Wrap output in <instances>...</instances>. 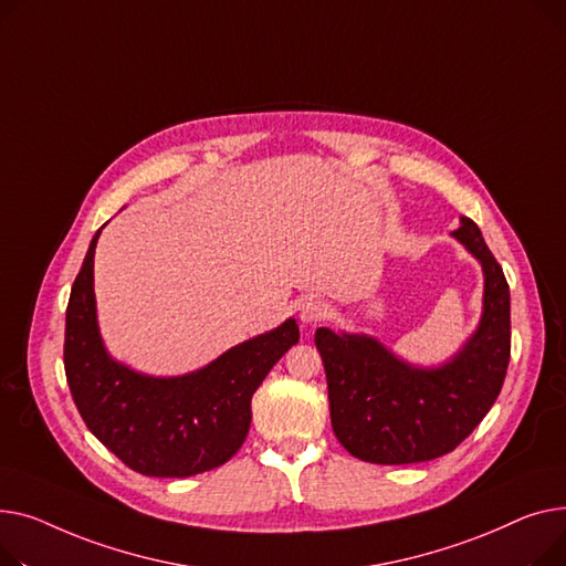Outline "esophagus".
<instances>
[{
    "label": "esophagus",
    "instance_id": "34e87169",
    "mask_svg": "<svg viewBox=\"0 0 566 566\" xmlns=\"http://www.w3.org/2000/svg\"><path fill=\"white\" fill-rule=\"evenodd\" d=\"M326 315V306L324 302H319V298H304L302 304H298V322H302L304 326H311V324H317L319 319H324Z\"/></svg>",
    "mask_w": 566,
    "mask_h": 566
}]
</instances>
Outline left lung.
<instances>
[{
  "instance_id": "1",
  "label": "left lung",
  "mask_w": 566,
  "mask_h": 566,
  "mask_svg": "<svg viewBox=\"0 0 566 566\" xmlns=\"http://www.w3.org/2000/svg\"><path fill=\"white\" fill-rule=\"evenodd\" d=\"M450 235L482 268L478 328L448 360L413 365L368 334L319 326L334 434L356 459L397 467L452 452L493 407L510 363V285L469 217Z\"/></svg>"
}]
</instances>
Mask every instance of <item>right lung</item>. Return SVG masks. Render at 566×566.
<instances>
[{
    "mask_svg": "<svg viewBox=\"0 0 566 566\" xmlns=\"http://www.w3.org/2000/svg\"><path fill=\"white\" fill-rule=\"evenodd\" d=\"M105 228V226H103ZM99 228L65 311L63 363L91 434L125 467L148 478H189L235 454L251 427V397L276 360L298 343L287 317L178 377H153L116 360L99 336L93 258Z\"/></svg>",
    "mask_w": 566,
    "mask_h": 566,
    "instance_id": "1",
    "label": "right lung"
}]
</instances>
